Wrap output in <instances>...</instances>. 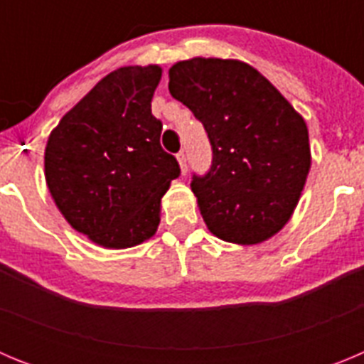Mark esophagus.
Here are the masks:
<instances>
[{
  "label": "esophagus",
  "instance_id": "esophagus-1",
  "mask_svg": "<svg viewBox=\"0 0 364 364\" xmlns=\"http://www.w3.org/2000/svg\"><path fill=\"white\" fill-rule=\"evenodd\" d=\"M176 160H178V166H180V171L188 173V160H186V154L184 153H178L176 154Z\"/></svg>",
  "mask_w": 364,
  "mask_h": 364
}]
</instances>
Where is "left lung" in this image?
<instances>
[{"instance_id":"obj_1","label":"left lung","mask_w":364,"mask_h":364,"mask_svg":"<svg viewBox=\"0 0 364 364\" xmlns=\"http://www.w3.org/2000/svg\"><path fill=\"white\" fill-rule=\"evenodd\" d=\"M169 92L202 122L213 149L210 173L191 182L208 230L240 246L272 239L294 215L310 173L304 118L240 60L176 62Z\"/></svg>"}]
</instances>
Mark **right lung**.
<instances>
[{"instance_id": "obj_1", "label": "right lung", "mask_w": 364, "mask_h": 364, "mask_svg": "<svg viewBox=\"0 0 364 364\" xmlns=\"http://www.w3.org/2000/svg\"><path fill=\"white\" fill-rule=\"evenodd\" d=\"M160 65H127L100 80L50 131L45 180L70 226L95 244L124 250L160 224V202L180 175L160 146L151 100Z\"/></svg>"}]
</instances>
